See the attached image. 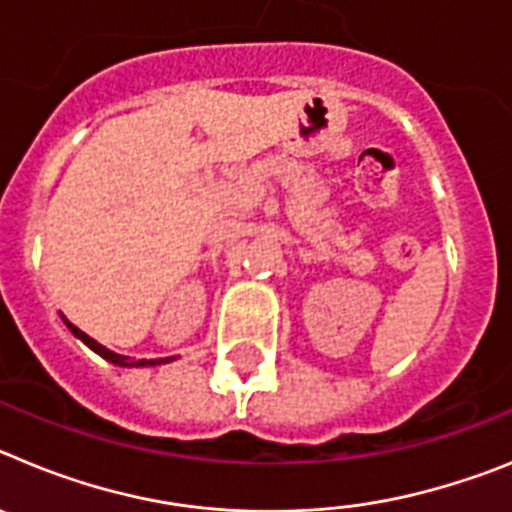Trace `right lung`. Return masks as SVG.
<instances>
[{"instance_id":"1","label":"right lung","mask_w":512,"mask_h":512,"mask_svg":"<svg viewBox=\"0 0 512 512\" xmlns=\"http://www.w3.org/2000/svg\"><path fill=\"white\" fill-rule=\"evenodd\" d=\"M61 320H63V323H66V328H69L71 333H74V336L79 338L81 343H87V346L92 348L94 354H99L104 361H110V364H115V366H125V369L135 366V369H140V366H161V364H171V361H176V356H166V359H130V356L115 354V351H110V348H107V346H102V343L94 341L92 336H87L84 330L76 328V325L71 323V320L63 318V315H61Z\"/></svg>"}]
</instances>
